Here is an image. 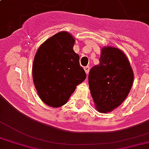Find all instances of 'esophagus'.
<instances>
[{
    "mask_svg": "<svg viewBox=\"0 0 149 149\" xmlns=\"http://www.w3.org/2000/svg\"><path fill=\"white\" fill-rule=\"evenodd\" d=\"M84 70H85V72H86V73H87V75H88V73H89V71H90V66H85Z\"/></svg>",
    "mask_w": 149,
    "mask_h": 149,
    "instance_id": "34e87169",
    "label": "esophagus"
}]
</instances>
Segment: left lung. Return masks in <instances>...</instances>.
Returning <instances> with one entry per match:
<instances>
[{
	"label": "left lung",
	"instance_id": "obj_1",
	"mask_svg": "<svg viewBox=\"0 0 149 149\" xmlns=\"http://www.w3.org/2000/svg\"><path fill=\"white\" fill-rule=\"evenodd\" d=\"M91 93L101 112H111L121 105L130 92L134 73L127 58L116 47L102 49L100 64L88 75Z\"/></svg>",
	"mask_w": 149,
	"mask_h": 149
}]
</instances>
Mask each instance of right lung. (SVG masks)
Instances as JSON below:
<instances>
[{
    "label": "right lung",
    "mask_w": 149,
    "mask_h": 149,
    "mask_svg": "<svg viewBox=\"0 0 149 149\" xmlns=\"http://www.w3.org/2000/svg\"><path fill=\"white\" fill-rule=\"evenodd\" d=\"M74 43L69 33L60 32L41 44L34 58V85L40 99L52 107L65 105L87 77Z\"/></svg>",
    "instance_id": "obj_1"
}]
</instances>
